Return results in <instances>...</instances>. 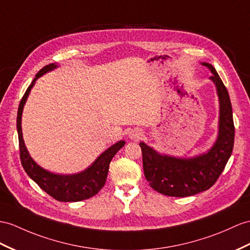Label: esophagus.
Wrapping results in <instances>:
<instances>
[{
	"label": "esophagus",
	"instance_id": "obj_1",
	"mask_svg": "<svg viewBox=\"0 0 250 250\" xmlns=\"http://www.w3.org/2000/svg\"><path fill=\"white\" fill-rule=\"evenodd\" d=\"M142 130L139 129V128H135L132 129L130 132H129V138L131 140H133V141H138V140L141 139L142 137Z\"/></svg>",
	"mask_w": 250,
	"mask_h": 250
}]
</instances>
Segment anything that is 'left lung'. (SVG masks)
Returning <instances> with one entry per match:
<instances>
[{
	"instance_id": "8db88e82",
	"label": "left lung",
	"mask_w": 250,
	"mask_h": 250,
	"mask_svg": "<svg viewBox=\"0 0 250 250\" xmlns=\"http://www.w3.org/2000/svg\"><path fill=\"white\" fill-rule=\"evenodd\" d=\"M203 65L212 72L220 99V130L215 144L207 154L195 158L162 156L140 142L142 149L143 171L146 180L155 191L163 195L187 197L204 192L215 184L232 154L234 124L230 97L221 77L210 63Z\"/></svg>"
}]
</instances>
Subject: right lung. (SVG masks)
I'll use <instances>...</instances> for the list:
<instances>
[{
	"label": "right lung",
	"mask_w": 250,
	"mask_h": 250,
	"mask_svg": "<svg viewBox=\"0 0 250 250\" xmlns=\"http://www.w3.org/2000/svg\"><path fill=\"white\" fill-rule=\"evenodd\" d=\"M56 64L51 63L43 66L37 74L32 83L29 84L27 90L21 99L19 109L17 115V129L18 137H19V148H20V159L24 171L37 184L42 190L46 192L59 202H81V200L88 199L94 196L104 187L107 175L109 171V163L112 160L114 155L125 145L124 141H119L105 150L97 159L93 162L92 166L84 169L83 172L74 175H56L45 171L36 163L24 144L21 129V117L23 107L27 100L30 89L33 88L36 79L39 78L42 74L56 68Z\"/></svg>",
	"instance_id": "1"
}]
</instances>
